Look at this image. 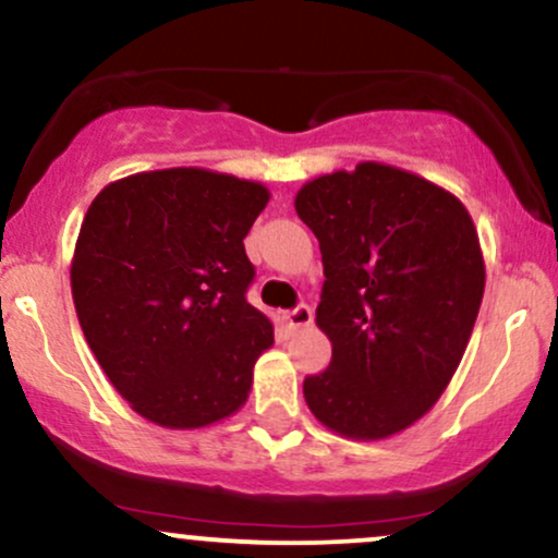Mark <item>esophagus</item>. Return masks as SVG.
<instances>
[{"instance_id":"obj_1","label":"esophagus","mask_w":558,"mask_h":558,"mask_svg":"<svg viewBox=\"0 0 558 558\" xmlns=\"http://www.w3.org/2000/svg\"><path fill=\"white\" fill-rule=\"evenodd\" d=\"M312 319H315V315H312V310L306 304H299L296 310H288L283 312V323L288 325L291 330H299V328H310Z\"/></svg>"}]
</instances>
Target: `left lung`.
<instances>
[{"label":"left lung","instance_id":"8db88e82","mask_svg":"<svg viewBox=\"0 0 558 558\" xmlns=\"http://www.w3.org/2000/svg\"><path fill=\"white\" fill-rule=\"evenodd\" d=\"M293 204L323 252L317 328L332 343L306 407L343 438H390L430 412L470 343L485 291L475 222L451 191L383 162L319 175Z\"/></svg>","mask_w":558,"mask_h":558}]
</instances>
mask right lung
<instances>
[{
	"label": "right lung",
	"mask_w": 558,
	"mask_h": 558,
	"mask_svg": "<svg viewBox=\"0 0 558 558\" xmlns=\"http://www.w3.org/2000/svg\"><path fill=\"white\" fill-rule=\"evenodd\" d=\"M267 185L204 168L120 178L96 194L70 262L88 349L131 409L198 430L246 403L272 323L246 301L243 239Z\"/></svg>",
	"instance_id": "obj_1"
}]
</instances>
